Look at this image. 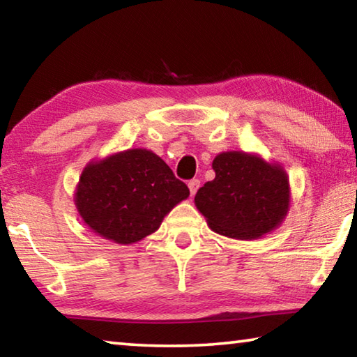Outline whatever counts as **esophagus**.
<instances>
[{
	"label": "esophagus",
	"mask_w": 357,
	"mask_h": 357,
	"mask_svg": "<svg viewBox=\"0 0 357 357\" xmlns=\"http://www.w3.org/2000/svg\"><path fill=\"white\" fill-rule=\"evenodd\" d=\"M187 185H189V190H190L192 195H195L197 190H198V187H200V181H198V179H190L189 184H187Z\"/></svg>",
	"instance_id": "1"
}]
</instances>
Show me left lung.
I'll list each match as a JSON object with an SVG mask.
<instances>
[{"label": "left lung", "mask_w": 357, "mask_h": 357, "mask_svg": "<svg viewBox=\"0 0 357 357\" xmlns=\"http://www.w3.org/2000/svg\"><path fill=\"white\" fill-rule=\"evenodd\" d=\"M213 168L215 178L195 195V206L213 231L234 239H257L285 219L289 181L279 164L228 151L215 155Z\"/></svg>", "instance_id": "1"}]
</instances>
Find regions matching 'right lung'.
<instances>
[{
  "label": "right lung",
  "instance_id": "add662e5",
  "mask_svg": "<svg viewBox=\"0 0 357 357\" xmlns=\"http://www.w3.org/2000/svg\"><path fill=\"white\" fill-rule=\"evenodd\" d=\"M189 193V187L159 155L137 148L89 162L78 181L74 202L96 234L118 244H132L154 233Z\"/></svg>",
  "mask_w": 357,
  "mask_h": 357
}]
</instances>
